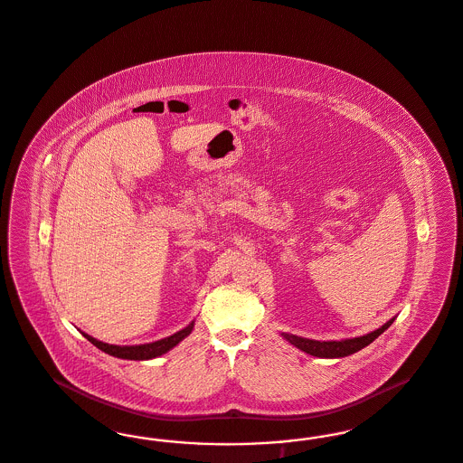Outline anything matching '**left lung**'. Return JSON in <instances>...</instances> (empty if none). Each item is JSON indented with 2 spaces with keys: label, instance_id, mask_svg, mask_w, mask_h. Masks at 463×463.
Listing matches in <instances>:
<instances>
[{
  "label": "left lung",
  "instance_id": "8db88e82",
  "mask_svg": "<svg viewBox=\"0 0 463 463\" xmlns=\"http://www.w3.org/2000/svg\"><path fill=\"white\" fill-rule=\"evenodd\" d=\"M393 321L395 318L388 319L378 330L366 334V335L344 338V340H313V338H304V336L284 334V332L280 335L284 336V340H288L290 345H294L296 349L306 352L309 355L321 357V359H336V357H345L354 352L364 349L373 340H376L378 336L382 335Z\"/></svg>",
  "mask_w": 463,
  "mask_h": 463
}]
</instances>
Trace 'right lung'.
<instances>
[{"instance_id": "right-lung-1", "label": "right lung", "mask_w": 463, "mask_h": 463, "mask_svg": "<svg viewBox=\"0 0 463 463\" xmlns=\"http://www.w3.org/2000/svg\"><path fill=\"white\" fill-rule=\"evenodd\" d=\"M194 321H192L188 326H184L183 330L175 332L173 335L160 338L150 344H140V345H112V344H104L100 340H97L94 336L87 335L81 332V335L85 336L90 344H94L97 349H100L106 354H109L112 357H119V359H129V361H146V359H156L164 355L165 352L175 349L179 342H183L186 336L192 334Z\"/></svg>"}]
</instances>
